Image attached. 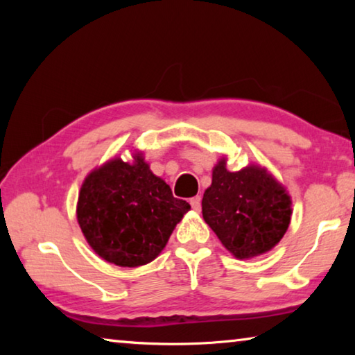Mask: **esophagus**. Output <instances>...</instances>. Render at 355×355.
I'll return each instance as SVG.
<instances>
[{"instance_id":"34e87169","label":"esophagus","mask_w":355,"mask_h":355,"mask_svg":"<svg viewBox=\"0 0 355 355\" xmlns=\"http://www.w3.org/2000/svg\"><path fill=\"white\" fill-rule=\"evenodd\" d=\"M191 207L194 211H200V196H196L191 199Z\"/></svg>"}]
</instances>
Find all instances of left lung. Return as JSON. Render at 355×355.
I'll list each match as a JSON object with an SVG mask.
<instances>
[{"label":"left lung","instance_id":"8db88e82","mask_svg":"<svg viewBox=\"0 0 355 355\" xmlns=\"http://www.w3.org/2000/svg\"><path fill=\"white\" fill-rule=\"evenodd\" d=\"M291 197L272 173L258 164L238 172L227 169V158L213 167V180L202 199V214L222 245L249 260L280 243L291 220Z\"/></svg>","mask_w":355,"mask_h":355}]
</instances>
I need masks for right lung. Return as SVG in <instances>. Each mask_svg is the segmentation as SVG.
Listing matches in <instances>:
<instances>
[{"label":"right lung","instance_id":"1","mask_svg":"<svg viewBox=\"0 0 355 355\" xmlns=\"http://www.w3.org/2000/svg\"><path fill=\"white\" fill-rule=\"evenodd\" d=\"M133 161L112 158L89 173L81 184L76 219L92 250L107 263L137 268L166 248L191 205L175 199L156 177L141 150Z\"/></svg>","mask_w":355,"mask_h":355}]
</instances>
